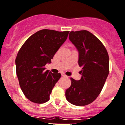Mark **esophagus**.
Returning <instances> with one entry per match:
<instances>
[{"label": "esophagus", "instance_id": "esophagus-1", "mask_svg": "<svg viewBox=\"0 0 125 125\" xmlns=\"http://www.w3.org/2000/svg\"><path fill=\"white\" fill-rule=\"evenodd\" d=\"M61 74H62V76H66V75L65 74V73L64 72H62V73H61Z\"/></svg>", "mask_w": 125, "mask_h": 125}]
</instances>
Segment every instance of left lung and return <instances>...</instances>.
<instances>
[{"label":"left lung","instance_id":"obj_1","mask_svg":"<svg viewBox=\"0 0 125 125\" xmlns=\"http://www.w3.org/2000/svg\"><path fill=\"white\" fill-rule=\"evenodd\" d=\"M69 40L79 52V65L81 78H71V85L66 90L65 96L71 104L86 105L97 98L109 72V58L103 44L87 30L72 31Z\"/></svg>","mask_w":125,"mask_h":125}]
</instances>
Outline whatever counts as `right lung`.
I'll list each match as a JSON object with an SVG mask.
<instances>
[{"instance_id": "right-lung-1", "label": "right lung", "mask_w": 125, "mask_h": 125, "mask_svg": "<svg viewBox=\"0 0 125 125\" xmlns=\"http://www.w3.org/2000/svg\"><path fill=\"white\" fill-rule=\"evenodd\" d=\"M69 32L41 30L31 35L19 50L15 60L19 84L25 96L32 102L43 104L50 100L61 74L46 71L44 66L51 62Z\"/></svg>"}]
</instances>
